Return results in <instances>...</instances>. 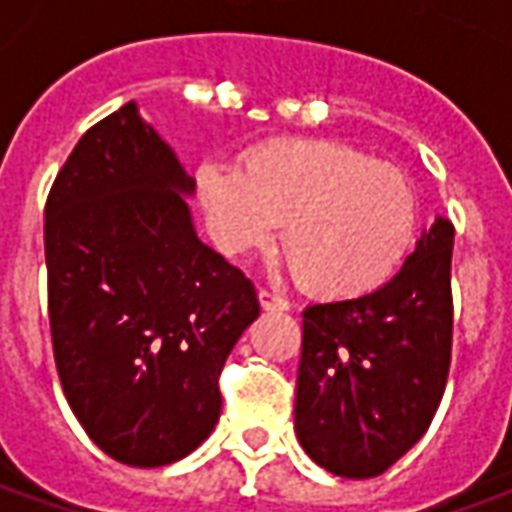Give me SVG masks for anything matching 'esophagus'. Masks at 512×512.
<instances>
[{"mask_svg": "<svg viewBox=\"0 0 512 512\" xmlns=\"http://www.w3.org/2000/svg\"><path fill=\"white\" fill-rule=\"evenodd\" d=\"M257 299H260V307L266 312H285L288 310V301L277 296V293H271V290H260L257 293Z\"/></svg>", "mask_w": 512, "mask_h": 512, "instance_id": "obj_1", "label": "esophagus"}]
</instances>
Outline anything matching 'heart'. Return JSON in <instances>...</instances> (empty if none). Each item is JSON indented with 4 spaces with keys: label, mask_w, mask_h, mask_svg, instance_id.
<instances>
[{
    "label": "heart",
    "mask_w": 512,
    "mask_h": 512,
    "mask_svg": "<svg viewBox=\"0 0 512 512\" xmlns=\"http://www.w3.org/2000/svg\"><path fill=\"white\" fill-rule=\"evenodd\" d=\"M194 180L222 255L263 249L282 219L293 277L321 299H359L384 288L417 233L408 180L334 139H266L246 147L241 167L205 161Z\"/></svg>",
    "instance_id": "b5f03b06"
}]
</instances>
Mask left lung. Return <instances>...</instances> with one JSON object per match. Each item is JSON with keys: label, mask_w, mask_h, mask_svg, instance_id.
Returning <instances> with one entry per match:
<instances>
[{"label": "left lung", "mask_w": 512, "mask_h": 512, "mask_svg": "<svg viewBox=\"0 0 512 512\" xmlns=\"http://www.w3.org/2000/svg\"><path fill=\"white\" fill-rule=\"evenodd\" d=\"M452 241L436 216L384 288L301 312L293 428L326 472L384 474L428 430L450 373Z\"/></svg>", "instance_id": "obj_1"}]
</instances>
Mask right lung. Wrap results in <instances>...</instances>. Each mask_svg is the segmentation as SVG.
Listing matches in <instances>:
<instances>
[{"mask_svg":"<svg viewBox=\"0 0 512 512\" xmlns=\"http://www.w3.org/2000/svg\"><path fill=\"white\" fill-rule=\"evenodd\" d=\"M194 189L128 101L79 139L46 202L62 389L87 436L139 469L211 436L224 359L260 315L255 285L197 238Z\"/></svg>","mask_w":512,"mask_h":512,"instance_id":"obj_1","label":"right lung"}]
</instances>
